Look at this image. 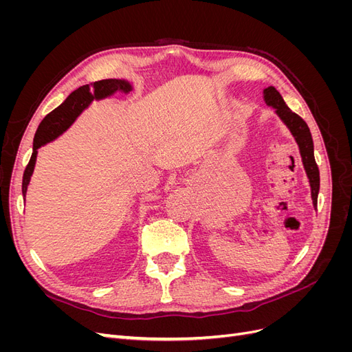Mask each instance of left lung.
<instances>
[{"mask_svg":"<svg viewBox=\"0 0 352 352\" xmlns=\"http://www.w3.org/2000/svg\"><path fill=\"white\" fill-rule=\"evenodd\" d=\"M263 94H264L265 104L274 109V113L279 116V119L286 124L287 129L291 131L298 146H300L302 164L311 186L313 206L314 208H317V197H318V189H320V173H318V167L314 160V145H313L311 132L308 129L307 123L301 119V117L295 114L289 107H287L282 98V95L276 91L274 87L265 88Z\"/></svg>","mask_w":352,"mask_h":352,"instance_id":"1","label":"left lung"}]
</instances>
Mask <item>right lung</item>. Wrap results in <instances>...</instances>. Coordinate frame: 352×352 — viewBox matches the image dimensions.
<instances>
[{
    "label": "right lung",
    "mask_w": 352,
    "mask_h": 352,
    "mask_svg": "<svg viewBox=\"0 0 352 352\" xmlns=\"http://www.w3.org/2000/svg\"><path fill=\"white\" fill-rule=\"evenodd\" d=\"M132 85L124 79H104L94 82L91 85H83V87L73 91L69 97L65 100L61 105L56 110H52L50 114L45 116V119L41 122L38 126V131L34 138V153L29 160V164L23 173V184H22V192L26 197V190L30 182V176L34 173L38 148L45 145L51 141H54L63 132H66L73 122L78 119V116L88 109V105L94 100H102L111 97L117 91H131Z\"/></svg>",
    "instance_id": "1"
}]
</instances>
